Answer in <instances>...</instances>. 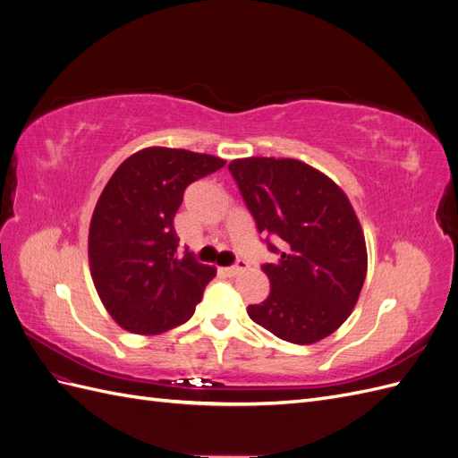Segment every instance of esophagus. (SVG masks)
<instances>
[{
    "label": "esophagus",
    "instance_id": "1",
    "mask_svg": "<svg viewBox=\"0 0 458 458\" xmlns=\"http://www.w3.org/2000/svg\"><path fill=\"white\" fill-rule=\"evenodd\" d=\"M244 271H246V263H244V261H239L237 266H231V267L225 269V273H227L229 276H237V275H241V273H244Z\"/></svg>",
    "mask_w": 458,
    "mask_h": 458
}]
</instances>
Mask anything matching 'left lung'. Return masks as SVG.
<instances>
[{
	"instance_id": "8db88e82",
	"label": "left lung",
	"mask_w": 458,
	"mask_h": 458,
	"mask_svg": "<svg viewBox=\"0 0 458 458\" xmlns=\"http://www.w3.org/2000/svg\"><path fill=\"white\" fill-rule=\"evenodd\" d=\"M229 172L258 231L283 241L281 258L261 267L271 293L248 315L293 344L330 336L352 315L367 276L365 234L350 199L328 175L294 158H237Z\"/></svg>"
}]
</instances>
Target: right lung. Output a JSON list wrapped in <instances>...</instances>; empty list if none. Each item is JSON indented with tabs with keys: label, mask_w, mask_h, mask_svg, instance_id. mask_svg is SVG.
I'll return each instance as SVG.
<instances>
[{
	"label": "right lung",
	"mask_w": 458,
	"mask_h": 458,
	"mask_svg": "<svg viewBox=\"0 0 458 458\" xmlns=\"http://www.w3.org/2000/svg\"><path fill=\"white\" fill-rule=\"evenodd\" d=\"M202 152L147 147L108 179L89 224V271L105 310L133 335H160L189 321L216 267L175 258L174 229L187 185L224 168Z\"/></svg>",
	"instance_id": "add662e5"
}]
</instances>
